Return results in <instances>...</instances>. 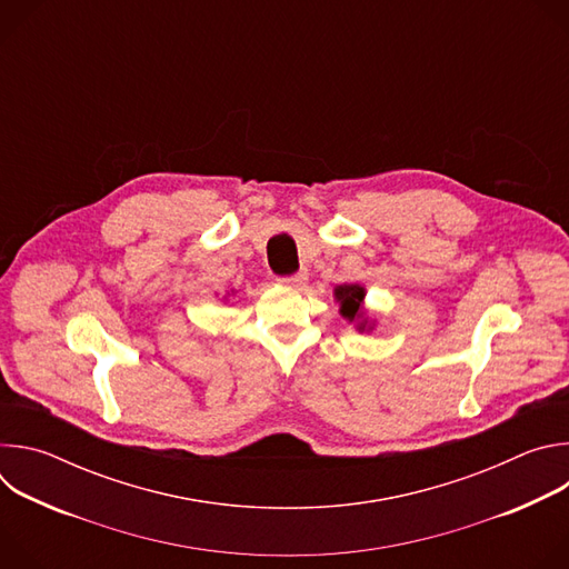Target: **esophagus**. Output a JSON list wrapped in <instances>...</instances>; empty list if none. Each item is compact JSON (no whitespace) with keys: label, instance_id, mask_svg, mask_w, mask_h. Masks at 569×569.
<instances>
[{"label":"esophagus","instance_id":"obj_1","mask_svg":"<svg viewBox=\"0 0 569 569\" xmlns=\"http://www.w3.org/2000/svg\"><path fill=\"white\" fill-rule=\"evenodd\" d=\"M306 281H308V274H306V272H297V274H290V277H283V279H281V283H283V286H290V288H301Z\"/></svg>","mask_w":569,"mask_h":569}]
</instances>
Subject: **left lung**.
Here are the masks:
<instances>
[{"label":"left lung","instance_id":"1","mask_svg":"<svg viewBox=\"0 0 569 569\" xmlns=\"http://www.w3.org/2000/svg\"><path fill=\"white\" fill-rule=\"evenodd\" d=\"M365 295L367 290L360 283H342V286H336L333 290V297L340 303V315L347 321H356V329L360 333L373 331L376 327V319H371L365 308Z\"/></svg>","mask_w":569,"mask_h":569}]
</instances>
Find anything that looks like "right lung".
<instances>
[{
    "label": "right lung",
    "instance_id": "obj_1",
    "mask_svg": "<svg viewBox=\"0 0 569 569\" xmlns=\"http://www.w3.org/2000/svg\"><path fill=\"white\" fill-rule=\"evenodd\" d=\"M231 292H233V290H231ZM227 295H229V292H227Z\"/></svg>",
    "mask_w": 569,
    "mask_h": 569
}]
</instances>
